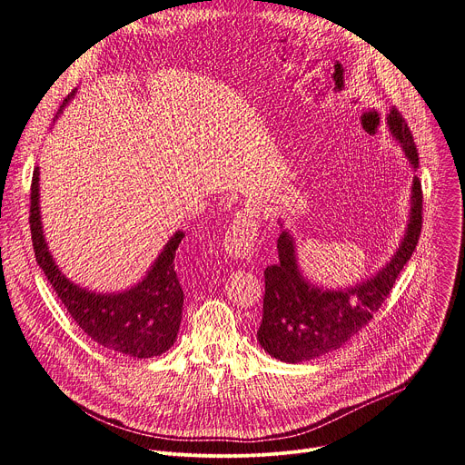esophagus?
<instances>
[{"label":"esophagus","mask_w":465,"mask_h":465,"mask_svg":"<svg viewBox=\"0 0 465 465\" xmlns=\"http://www.w3.org/2000/svg\"><path fill=\"white\" fill-rule=\"evenodd\" d=\"M257 217L252 210L237 212L224 237V250L230 257L250 259L257 241Z\"/></svg>","instance_id":"obj_1"}]
</instances>
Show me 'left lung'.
<instances>
[{
	"label": "left lung",
	"mask_w": 465,
	"mask_h": 465,
	"mask_svg": "<svg viewBox=\"0 0 465 465\" xmlns=\"http://www.w3.org/2000/svg\"><path fill=\"white\" fill-rule=\"evenodd\" d=\"M386 128L412 171H418V151L403 117L390 110ZM421 183L414 174L409 221L400 246L375 274L342 287L316 283L303 274L296 237L285 228V221L278 219L282 228L278 261L264 271L262 322L257 331L261 348L278 361L298 364L335 351L357 335L379 311L416 250L421 233Z\"/></svg>",
	"instance_id": "left-lung-1"
}]
</instances>
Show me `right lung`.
I'll return each mask as SVG.
<instances>
[{
	"mask_svg": "<svg viewBox=\"0 0 465 465\" xmlns=\"http://www.w3.org/2000/svg\"><path fill=\"white\" fill-rule=\"evenodd\" d=\"M75 94L77 90L64 101L54 121ZM29 223L36 262L64 307L92 341L134 359L158 357L174 344L183 309V291L174 271V255L185 235L182 230L171 235L138 283L124 291L97 292L65 278L53 259L40 212V167L33 173Z\"/></svg>",
	"mask_w": 465,
	"mask_h": 465,
	"instance_id": "right-lung-1",
	"label": "right lung"
}]
</instances>
